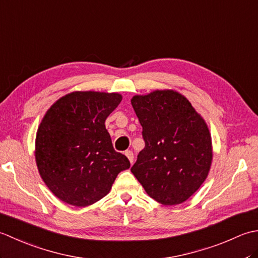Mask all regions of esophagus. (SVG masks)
<instances>
[{"instance_id": "34e87169", "label": "esophagus", "mask_w": 258, "mask_h": 258, "mask_svg": "<svg viewBox=\"0 0 258 258\" xmlns=\"http://www.w3.org/2000/svg\"><path fill=\"white\" fill-rule=\"evenodd\" d=\"M125 155H126V157L128 158V161L131 162V164H133V162H134V154H133V152H132V151H126V152H125Z\"/></svg>"}]
</instances>
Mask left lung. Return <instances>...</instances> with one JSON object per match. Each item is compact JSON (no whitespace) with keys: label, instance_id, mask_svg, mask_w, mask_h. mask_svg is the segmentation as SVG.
I'll use <instances>...</instances> for the list:
<instances>
[{"label":"left lung","instance_id":"obj_1","mask_svg":"<svg viewBox=\"0 0 258 258\" xmlns=\"http://www.w3.org/2000/svg\"><path fill=\"white\" fill-rule=\"evenodd\" d=\"M131 103L145 141L131 172L153 200L166 206L182 204L211 169L212 136L205 119L174 90L134 95Z\"/></svg>","mask_w":258,"mask_h":258}]
</instances>
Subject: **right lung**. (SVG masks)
I'll list each match as a JSON object with an SVG mask.
<instances>
[{
    "instance_id": "right-lung-1",
    "label": "right lung",
    "mask_w": 258,
    "mask_h": 258,
    "mask_svg": "<svg viewBox=\"0 0 258 258\" xmlns=\"http://www.w3.org/2000/svg\"><path fill=\"white\" fill-rule=\"evenodd\" d=\"M120 101L119 93L75 91L54 102L38 125V173L67 204H94L109 193L118 173L130 168L127 157L113 149L105 127Z\"/></svg>"
}]
</instances>
